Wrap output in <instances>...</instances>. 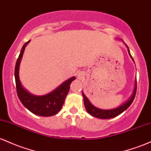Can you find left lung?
<instances>
[{
  "label": "left lung",
  "instance_id": "left-lung-1",
  "mask_svg": "<svg viewBox=\"0 0 151 151\" xmlns=\"http://www.w3.org/2000/svg\"><path fill=\"white\" fill-rule=\"evenodd\" d=\"M122 41H123V40H122ZM125 45H126L127 48H128V51L130 55V57L131 58V59L133 60V62H134L133 57L130 55V50L129 48H128V45H127L126 44H125ZM135 93H136V81H135V82L134 90H133V93H132L131 96L128 98V100H127L126 102L123 103V104H121V106H119L118 107H117L116 108H113V109H101V108H98L97 107H96V106H94L92 103L90 102V101L88 99V98L85 96L83 93L82 92L83 97L85 108H86V111H87L88 113L90 115H91V116L96 117V118H101V119H109V118H115V117L119 116V115L121 114L122 113L124 112L127 108L131 105V103H133L135 96Z\"/></svg>",
  "mask_w": 151,
  "mask_h": 151
}]
</instances>
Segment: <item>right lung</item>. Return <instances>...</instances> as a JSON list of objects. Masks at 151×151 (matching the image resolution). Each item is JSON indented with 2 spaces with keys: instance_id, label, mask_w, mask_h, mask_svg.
<instances>
[{
  "instance_id": "add662e5",
  "label": "right lung",
  "mask_w": 151,
  "mask_h": 151,
  "mask_svg": "<svg viewBox=\"0 0 151 151\" xmlns=\"http://www.w3.org/2000/svg\"><path fill=\"white\" fill-rule=\"evenodd\" d=\"M30 41V40H28L22 47L15 67L17 94L23 106L31 113L37 116L44 117L54 116L61 109L65 97L70 89V83L73 81L75 80L76 77H71L53 91L43 96H35L28 92L23 87L19 79V67L25 47Z\"/></svg>"
}]
</instances>
